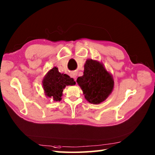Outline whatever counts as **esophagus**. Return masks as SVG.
I'll use <instances>...</instances> for the list:
<instances>
[{"label": "esophagus", "instance_id": "obj_1", "mask_svg": "<svg viewBox=\"0 0 155 155\" xmlns=\"http://www.w3.org/2000/svg\"><path fill=\"white\" fill-rule=\"evenodd\" d=\"M70 75H71V77L74 78V80L76 81V77H77V74H76L75 72H72V73H71Z\"/></svg>", "mask_w": 155, "mask_h": 155}]
</instances>
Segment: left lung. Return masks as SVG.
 <instances>
[{
  "label": "left lung",
  "instance_id": "left-lung-1",
  "mask_svg": "<svg viewBox=\"0 0 155 155\" xmlns=\"http://www.w3.org/2000/svg\"><path fill=\"white\" fill-rule=\"evenodd\" d=\"M77 82L83 90L85 99L90 104H99L108 97L114 88L112 75L97 61L87 59L82 77Z\"/></svg>",
  "mask_w": 155,
  "mask_h": 155
}]
</instances>
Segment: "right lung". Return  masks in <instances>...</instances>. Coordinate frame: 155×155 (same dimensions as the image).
<instances>
[{
    "instance_id": "right-lung-1",
    "label": "right lung",
    "mask_w": 155,
    "mask_h": 155,
    "mask_svg": "<svg viewBox=\"0 0 155 155\" xmlns=\"http://www.w3.org/2000/svg\"><path fill=\"white\" fill-rule=\"evenodd\" d=\"M76 82L66 74L58 72V68L54 67L47 73L43 80V87L46 97L52 98L54 101H60L63 89L67 85H74Z\"/></svg>"
}]
</instances>
